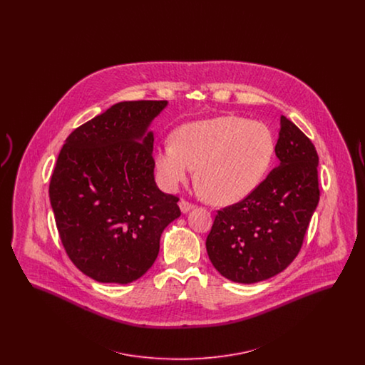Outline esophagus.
<instances>
[{
  "label": "esophagus",
  "instance_id": "34e87169",
  "mask_svg": "<svg viewBox=\"0 0 365 365\" xmlns=\"http://www.w3.org/2000/svg\"><path fill=\"white\" fill-rule=\"evenodd\" d=\"M179 208L182 210V213H187V212H190L191 209L194 208V205L192 204H189L187 201H185V200H180V202H179Z\"/></svg>",
  "mask_w": 365,
  "mask_h": 365
}]
</instances>
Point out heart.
Wrapping results in <instances>:
<instances>
[{
  "label": "heart",
  "mask_w": 365,
  "mask_h": 365,
  "mask_svg": "<svg viewBox=\"0 0 365 365\" xmlns=\"http://www.w3.org/2000/svg\"><path fill=\"white\" fill-rule=\"evenodd\" d=\"M275 152L269 128L240 116H219L176 128L173 142L160 145L155 164L170 190L195 179L209 202L220 207L249 197L267 173Z\"/></svg>",
  "instance_id": "heart-1"
}]
</instances>
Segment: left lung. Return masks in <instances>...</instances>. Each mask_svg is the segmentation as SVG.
I'll return each mask as SVG.
<instances>
[{"instance_id":"8db88e82","label":"left lung","mask_w":365,"mask_h":365,"mask_svg":"<svg viewBox=\"0 0 365 365\" xmlns=\"http://www.w3.org/2000/svg\"><path fill=\"white\" fill-rule=\"evenodd\" d=\"M279 165L243 201L217 210L207 238L209 260L237 283H257L298 255L319 204V156L312 142L280 116Z\"/></svg>"}]
</instances>
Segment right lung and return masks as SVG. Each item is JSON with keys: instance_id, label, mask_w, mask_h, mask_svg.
Here are the masks:
<instances>
[{"instance_id": "add662e5", "label": "right lung", "mask_w": 365, "mask_h": 365, "mask_svg": "<svg viewBox=\"0 0 365 365\" xmlns=\"http://www.w3.org/2000/svg\"><path fill=\"white\" fill-rule=\"evenodd\" d=\"M168 101H123L66 139L49 197L60 240L88 278L127 284L156 261L179 198L157 187L150 124Z\"/></svg>"}]
</instances>
